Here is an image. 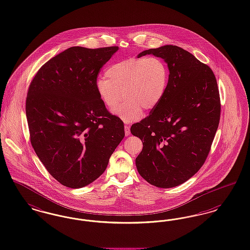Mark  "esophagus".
I'll return each mask as SVG.
<instances>
[{
	"instance_id": "34e87169",
	"label": "esophagus",
	"mask_w": 250,
	"mask_h": 250,
	"mask_svg": "<svg viewBox=\"0 0 250 250\" xmlns=\"http://www.w3.org/2000/svg\"><path fill=\"white\" fill-rule=\"evenodd\" d=\"M125 136H128L130 134V125H125Z\"/></svg>"
}]
</instances>
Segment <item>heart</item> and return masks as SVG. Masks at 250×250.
<instances>
[{"label":"heart","instance_id":"b5f03b06","mask_svg":"<svg viewBox=\"0 0 250 250\" xmlns=\"http://www.w3.org/2000/svg\"><path fill=\"white\" fill-rule=\"evenodd\" d=\"M168 81L167 63L158 57H146L112 64L106 70V77L97 80L96 88L109 109L125 98L114 112L125 122H135L141 117L142 110H152L160 103Z\"/></svg>","mask_w":250,"mask_h":250}]
</instances>
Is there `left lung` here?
<instances>
[{
  "mask_svg": "<svg viewBox=\"0 0 250 250\" xmlns=\"http://www.w3.org/2000/svg\"><path fill=\"white\" fill-rule=\"evenodd\" d=\"M167 63L165 97L150 113L131 126L143 149L136 158L140 176L151 185L172 188L199 171L219 126L220 92L214 72L188 51L165 45L143 51Z\"/></svg>",
  "mask_w": 250,
  "mask_h": 250,
  "instance_id": "left-lung-1",
  "label": "left lung"
}]
</instances>
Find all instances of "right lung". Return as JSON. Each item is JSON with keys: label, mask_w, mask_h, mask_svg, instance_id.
Listing matches in <instances>:
<instances>
[{"label": "right lung", "mask_w": 250, "mask_h": 250, "mask_svg": "<svg viewBox=\"0 0 250 250\" xmlns=\"http://www.w3.org/2000/svg\"><path fill=\"white\" fill-rule=\"evenodd\" d=\"M118 46H73L44 63L30 82V143L51 176L76 189L97 180L125 137L124 123L100 100L96 83Z\"/></svg>", "instance_id": "right-lung-1"}]
</instances>
